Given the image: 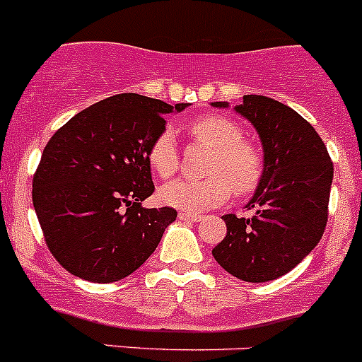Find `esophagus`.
Wrapping results in <instances>:
<instances>
[{
	"label": "esophagus",
	"mask_w": 362,
	"mask_h": 362,
	"mask_svg": "<svg viewBox=\"0 0 362 362\" xmlns=\"http://www.w3.org/2000/svg\"><path fill=\"white\" fill-rule=\"evenodd\" d=\"M202 218V215H195V213H179V220H185V222H199Z\"/></svg>",
	"instance_id": "obj_1"
}]
</instances>
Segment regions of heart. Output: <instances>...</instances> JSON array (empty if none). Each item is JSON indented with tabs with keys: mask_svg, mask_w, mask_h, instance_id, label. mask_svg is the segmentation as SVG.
Segmentation results:
<instances>
[{
	"mask_svg": "<svg viewBox=\"0 0 362 362\" xmlns=\"http://www.w3.org/2000/svg\"><path fill=\"white\" fill-rule=\"evenodd\" d=\"M188 135L211 147L213 154L204 179H174L163 185L158 197L163 204L183 211H202L226 201L230 190L247 195L261 183L264 170L263 154L243 140L242 127L223 115H201L187 126ZM147 161L154 174L167 179L177 170L179 154L174 135L165 129L151 142Z\"/></svg>",
	"mask_w": 362,
	"mask_h": 362,
	"instance_id": "obj_1",
	"label": "heart"
}]
</instances>
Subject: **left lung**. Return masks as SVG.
<instances>
[{
	"mask_svg": "<svg viewBox=\"0 0 362 362\" xmlns=\"http://www.w3.org/2000/svg\"><path fill=\"white\" fill-rule=\"evenodd\" d=\"M227 108V103H211ZM235 112L261 139L264 170L247 208L252 218L223 215L227 235L211 250L216 263L247 282H267L293 270L322 238L334 167L315 127L290 106L243 95Z\"/></svg>",
	"mask_w": 362,
	"mask_h": 362,
	"instance_id": "8db88e82",
	"label": "left lung"
}]
</instances>
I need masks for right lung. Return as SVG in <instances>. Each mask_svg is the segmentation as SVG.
<instances>
[{
  "label": "right lung",
  "instance_id": "add662e5",
  "mask_svg": "<svg viewBox=\"0 0 362 362\" xmlns=\"http://www.w3.org/2000/svg\"><path fill=\"white\" fill-rule=\"evenodd\" d=\"M170 106L119 94L76 113L51 136L33 175V208L47 249L69 272L115 282L156 250L172 208H142L154 192L147 149L165 132Z\"/></svg>",
  "mask_w": 362,
  "mask_h": 362
}]
</instances>
